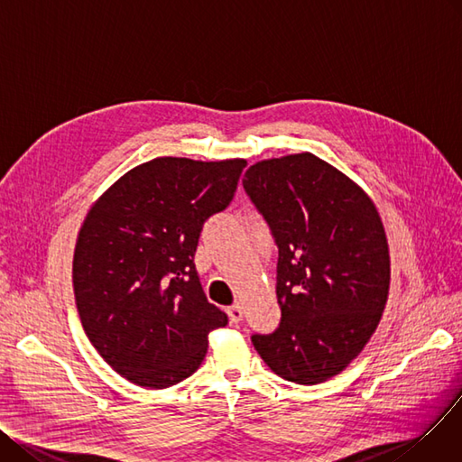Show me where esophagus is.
<instances>
[{"label":"esophagus","mask_w":462,"mask_h":462,"mask_svg":"<svg viewBox=\"0 0 462 462\" xmlns=\"http://www.w3.org/2000/svg\"><path fill=\"white\" fill-rule=\"evenodd\" d=\"M227 315H229V320L236 324V322H240V320H242V317H244V310H242V306H240V304H235V306L227 308Z\"/></svg>","instance_id":"obj_1"}]
</instances>
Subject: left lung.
<instances>
[{
    "label": "left lung",
    "mask_w": 462,
    "mask_h": 462,
    "mask_svg": "<svg viewBox=\"0 0 462 462\" xmlns=\"http://www.w3.org/2000/svg\"><path fill=\"white\" fill-rule=\"evenodd\" d=\"M278 244L276 332L252 336L285 381L319 384L355 360L381 322L390 248L373 199L311 152L261 160L242 179Z\"/></svg>",
    "instance_id": "obj_1"
}]
</instances>
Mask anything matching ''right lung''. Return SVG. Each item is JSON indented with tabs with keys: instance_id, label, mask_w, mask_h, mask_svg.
Listing matches in <instances>:
<instances>
[{
	"instance_id": "1",
	"label": "right lung",
	"mask_w": 462,
	"mask_h": 462,
	"mask_svg": "<svg viewBox=\"0 0 462 462\" xmlns=\"http://www.w3.org/2000/svg\"><path fill=\"white\" fill-rule=\"evenodd\" d=\"M244 158L158 156L117 179L79 227L72 283L89 341L126 381L152 390L198 371L227 324L194 264L203 224L233 199Z\"/></svg>"
}]
</instances>
